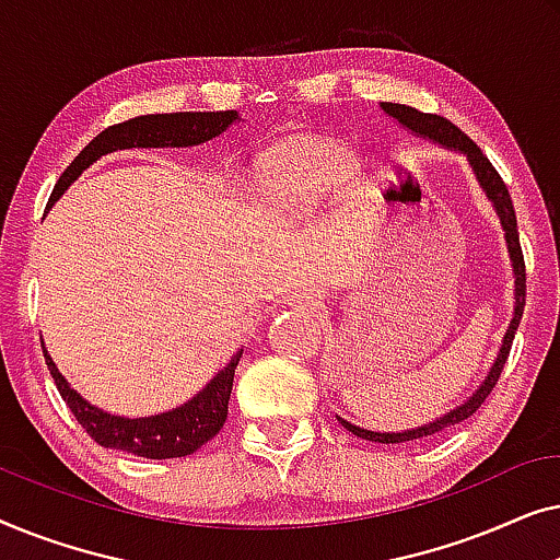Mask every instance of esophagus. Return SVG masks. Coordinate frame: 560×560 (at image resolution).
<instances>
[{
	"label": "esophagus",
	"mask_w": 560,
	"mask_h": 560,
	"mask_svg": "<svg viewBox=\"0 0 560 560\" xmlns=\"http://www.w3.org/2000/svg\"><path fill=\"white\" fill-rule=\"evenodd\" d=\"M293 301L303 303V305H316V295H313V293H293Z\"/></svg>",
	"instance_id": "obj_1"
}]
</instances>
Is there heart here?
I'll return each mask as SVG.
<instances>
[{
	"label": "heart",
	"mask_w": 560,
	"mask_h": 560,
	"mask_svg": "<svg viewBox=\"0 0 560 560\" xmlns=\"http://www.w3.org/2000/svg\"><path fill=\"white\" fill-rule=\"evenodd\" d=\"M354 167V152L336 140L290 142L259 160L257 178L275 203L288 211L318 206Z\"/></svg>",
	"instance_id": "1"
}]
</instances>
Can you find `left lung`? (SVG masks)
I'll list each match as a JSON object with an SVG mask.
<instances>
[{"label": "left lung", "instance_id": "1", "mask_svg": "<svg viewBox=\"0 0 560 560\" xmlns=\"http://www.w3.org/2000/svg\"><path fill=\"white\" fill-rule=\"evenodd\" d=\"M382 112L389 114L397 125H402L405 129H410L412 135L423 137V140H431L441 148L462 152V155L469 160L474 175H477L481 190H485L489 201H492V209L500 217V224L504 229V242H508V252H510V262H512V275H515V311H512V320L504 331L502 347L497 351L494 364L489 366L485 382H481L477 393H474L469 400L456 405L454 410L446 412L443 418H435L433 423L418 425L412 431H402V433H380V431H366V428L351 425L349 420L339 418V423L347 428L349 433H354L357 439L364 441H374V443H405V441H416V439H428V435H435L441 431H446L451 425L464 423L466 418H471L474 412L481 408V402L487 400L489 393H492L497 380H500L502 366L508 362L510 349H512V339H515V331L520 326V318H523L525 311V259H523V249H520V234H517V217H515V206H512L510 190L504 186V180L500 178V173L494 171V165L489 163L485 152H481L477 144H474L469 137H466L462 129H458L454 121H448L446 117H439V114H425L412 109V106L405 104H393V102H382Z\"/></svg>", "mask_w": 560, "mask_h": 560}]
</instances>
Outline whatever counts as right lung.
Returning <instances> with one entry per match:
<instances>
[{
	"instance_id": "1",
	"label": "right lung",
	"mask_w": 560,
	"mask_h": 560,
	"mask_svg": "<svg viewBox=\"0 0 560 560\" xmlns=\"http://www.w3.org/2000/svg\"><path fill=\"white\" fill-rule=\"evenodd\" d=\"M240 119L234 109L229 112H175V114H148V117H135L121 121V125L106 127L102 135H96L86 148H83L71 165L60 175L56 188H52L48 209L63 196V190L94 165L102 155L117 150H132V148H194V144L209 142L221 132H226L229 125ZM240 349L229 359L224 370H219L209 385L201 393L183 402L180 408H173L160 416L148 418H121L104 412L96 405L75 393L68 385L63 374L58 372L56 362L43 347L45 364L56 380V387L60 397H63L68 410L73 412L83 431L94 439L98 446L127 451V454L144 456V458H178L194 454L209 443L226 423L229 412V395H232L234 385V370L242 359Z\"/></svg>"
}]
</instances>
